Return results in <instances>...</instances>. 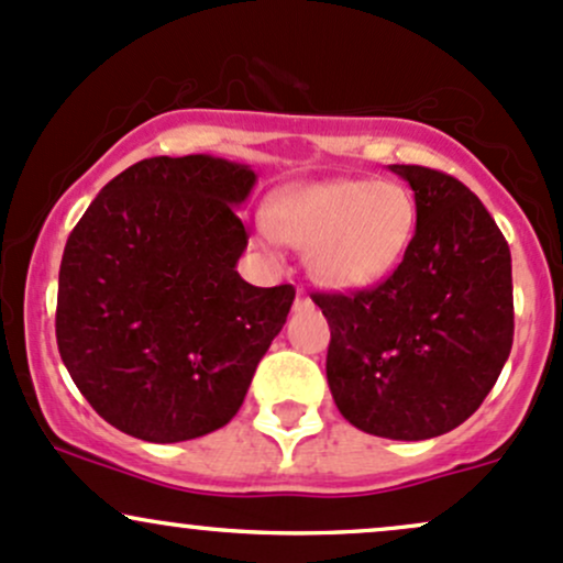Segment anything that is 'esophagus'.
<instances>
[{
  "label": "esophagus",
  "mask_w": 563,
  "mask_h": 563,
  "mask_svg": "<svg viewBox=\"0 0 563 563\" xmlns=\"http://www.w3.org/2000/svg\"><path fill=\"white\" fill-rule=\"evenodd\" d=\"M312 305V301H310V296H307L305 291H299V294H296V301H294V307H296V310H307V307H310Z\"/></svg>",
  "instance_id": "obj_1"
}]
</instances>
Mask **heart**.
I'll return each instance as SVG.
<instances>
[{"mask_svg":"<svg viewBox=\"0 0 563 563\" xmlns=\"http://www.w3.org/2000/svg\"><path fill=\"white\" fill-rule=\"evenodd\" d=\"M264 227L280 243L307 251L312 277L357 291L398 267L417 227V206L398 181L329 178L275 191Z\"/></svg>","mask_w":563,"mask_h":563,"instance_id":"b5f03b06","label":"heart"}]
</instances>
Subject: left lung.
Listing matches in <instances>:
<instances>
[{
  "label": "left lung",
  "instance_id": "1",
  "mask_svg": "<svg viewBox=\"0 0 563 563\" xmlns=\"http://www.w3.org/2000/svg\"><path fill=\"white\" fill-rule=\"evenodd\" d=\"M409 181L417 230L376 288L312 294L329 320L325 376L357 430L424 441L484 404L512 347L510 249L454 176L390 165Z\"/></svg>",
  "mask_w": 563,
  "mask_h": 563
}]
</instances>
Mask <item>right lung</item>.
Masks as SVG:
<instances>
[{
    "label": "right lung",
    "instance_id": "right-lung-1",
    "mask_svg": "<svg viewBox=\"0 0 563 563\" xmlns=\"http://www.w3.org/2000/svg\"><path fill=\"white\" fill-rule=\"evenodd\" d=\"M249 165L187 154L131 165L66 240L55 339L88 404L128 435L178 443L224 428L286 323L294 286L240 277L234 208Z\"/></svg>",
    "mask_w": 563,
    "mask_h": 563
}]
</instances>
